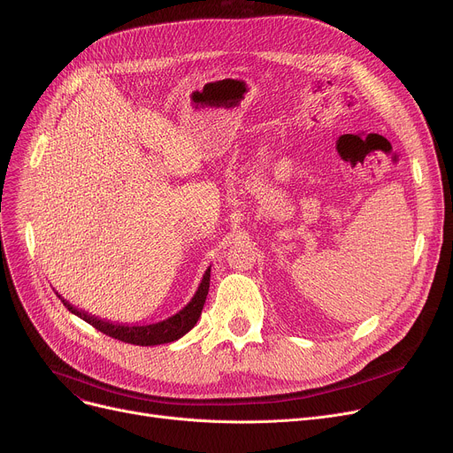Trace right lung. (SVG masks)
I'll return each instance as SVG.
<instances>
[{
  "label": "right lung",
  "mask_w": 453,
  "mask_h": 453,
  "mask_svg": "<svg viewBox=\"0 0 453 453\" xmlns=\"http://www.w3.org/2000/svg\"><path fill=\"white\" fill-rule=\"evenodd\" d=\"M209 279H211V266L205 270L200 287H198L196 294L193 296V299H190L180 312H176L174 316L166 318V319H161L157 323H145V325H134V323L128 325V323H115L110 319H101L97 316L82 311V308L73 306L69 301H65L58 292H57V296L60 297V301L64 303V306L71 314L79 316L91 326L101 330L103 334L115 338L119 342H125V343L152 347V345L176 342L196 325V321L202 316V308H203V303H205V297L209 292Z\"/></svg>",
  "instance_id": "right-lung-1"
}]
</instances>
